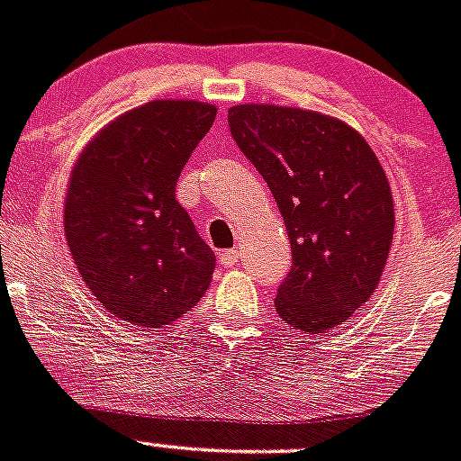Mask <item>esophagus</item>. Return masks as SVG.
I'll use <instances>...</instances> for the list:
<instances>
[{"label": "esophagus", "instance_id": "34e87169", "mask_svg": "<svg viewBox=\"0 0 461 461\" xmlns=\"http://www.w3.org/2000/svg\"><path fill=\"white\" fill-rule=\"evenodd\" d=\"M240 262V253L238 251H221L219 253V265L223 267V269H230V267H235Z\"/></svg>", "mask_w": 461, "mask_h": 461}]
</instances>
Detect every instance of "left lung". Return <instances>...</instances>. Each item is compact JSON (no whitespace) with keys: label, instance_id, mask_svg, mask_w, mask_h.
Masks as SVG:
<instances>
[{"label":"left lung","instance_id":"obj_1","mask_svg":"<svg viewBox=\"0 0 461 461\" xmlns=\"http://www.w3.org/2000/svg\"><path fill=\"white\" fill-rule=\"evenodd\" d=\"M240 151L269 185L292 247L276 312L319 335L371 299L393 240V201L366 140L335 117L242 104L228 111Z\"/></svg>","mask_w":461,"mask_h":461}]
</instances>
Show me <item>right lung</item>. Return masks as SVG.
I'll list each match as a JSON object with an SVG mask.
<instances>
[{
	"mask_svg": "<svg viewBox=\"0 0 461 461\" xmlns=\"http://www.w3.org/2000/svg\"><path fill=\"white\" fill-rule=\"evenodd\" d=\"M214 115L212 104L156 99L104 126L74 165L69 253L92 296L126 326H169L210 287L214 253L174 192Z\"/></svg>",
	"mask_w": 461,
	"mask_h": 461,
	"instance_id": "right-lung-1",
	"label": "right lung"
}]
</instances>
